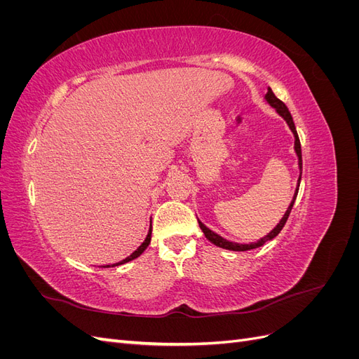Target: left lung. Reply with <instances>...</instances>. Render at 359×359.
Segmentation results:
<instances>
[{
	"label": "left lung",
	"mask_w": 359,
	"mask_h": 359,
	"mask_svg": "<svg viewBox=\"0 0 359 359\" xmlns=\"http://www.w3.org/2000/svg\"><path fill=\"white\" fill-rule=\"evenodd\" d=\"M265 100L269 103V106H271V107H274V109L277 111V114H278L281 118L285 119V121H286V123H287V126H289V128L292 130L293 136H295V153H297V156H298V166H299L298 186H297L295 194H293V199H292L290 205L287 206V210H286L285 215L281 217V220L278 222V224H277V226L274 227V229L271 231L268 235H265L264 238H260V240H259V241H256V243H250V244H238V243L227 241V240H224L223 236H220L219 233H215V232H212L211 229H208V227H206V226H205V224L198 219L199 226H201V229H202L203 235L206 236V240H210V241H211L214 245H217V247H222V248H226V250H232V252H247V250L257 248V247H260V245H264L266 241H271V240H273V238H276V236L280 233V231L283 229V226L286 224V222H287V219H289V214H290V211H292V206H293V203H295L297 194H298V190H299L301 173H302V156H301V144H299V137H298V133H297L295 124H293V119H292V115H290V112H289V109H287V106H286L283 102H281L280 99H277L276 94L273 93V90H271V88H268V93L265 94Z\"/></svg>",
	"instance_id": "1"
}]
</instances>
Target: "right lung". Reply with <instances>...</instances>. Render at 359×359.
<instances>
[{
  "label": "right lung",
  "instance_id": "right-lung-1",
  "mask_svg": "<svg viewBox=\"0 0 359 359\" xmlns=\"http://www.w3.org/2000/svg\"><path fill=\"white\" fill-rule=\"evenodd\" d=\"M149 243H151V227H149V232H148V235H147V238H145V241L140 244L135 252L130 255V256H127L126 259H123L121 262H118V264H114L112 266H118V265H123V264H127V262H130V260H133V259H136V257H139L140 255H142L144 252H145V248L149 245ZM107 268H109V265H107Z\"/></svg>",
  "mask_w": 359,
  "mask_h": 359
}]
</instances>
